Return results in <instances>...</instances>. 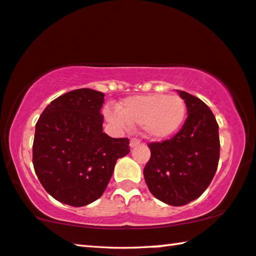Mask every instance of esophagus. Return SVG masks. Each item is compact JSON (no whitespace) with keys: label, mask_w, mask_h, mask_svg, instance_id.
Returning <instances> with one entry per match:
<instances>
[{"label":"esophagus","mask_w":256,"mask_h":256,"mask_svg":"<svg viewBox=\"0 0 256 256\" xmlns=\"http://www.w3.org/2000/svg\"><path fill=\"white\" fill-rule=\"evenodd\" d=\"M140 144V142L138 140H136V138H132L130 140V143H129V146H130V149H132V148H136V146H138Z\"/></svg>","instance_id":"esophagus-1"}]
</instances>
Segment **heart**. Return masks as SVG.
I'll list each match as a JSON object with an SVG mask.
<instances>
[{
  "instance_id": "1",
  "label": "heart",
  "mask_w": 256,
  "mask_h": 256,
  "mask_svg": "<svg viewBox=\"0 0 256 256\" xmlns=\"http://www.w3.org/2000/svg\"><path fill=\"white\" fill-rule=\"evenodd\" d=\"M186 114V102L180 96L164 94L132 96L121 102L119 112L105 110L110 122L119 127L142 126L144 134L152 140H164L176 134Z\"/></svg>"
}]
</instances>
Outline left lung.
<instances>
[{"mask_svg":"<svg viewBox=\"0 0 256 256\" xmlns=\"http://www.w3.org/2000/svg\"><path fill=\"white\" fill-rule=\"evenodd\" d=\"M187 106V120L178 134L162 143H150L151 158L144 180L156 198L180 206L203 194L220 160L218 124L201 99L179 90Z\"/></svg>","mask_w":256,"mask_h":256,"instance_id":"8db88e82","label":"left lung"}]
</instances>
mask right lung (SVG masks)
<instances>
[{"mask_svg":"<svg viewBox=\"0 0 256 256\" xmlns=\"http://www.w3.org/2000/svg\"><path fill=\"white\" fill-rule=\"evenodd\" d=\"M102 92L78 88L54 99L40 116L33 140V166L50 196L72 206L94 202L105 192L128 138L102 132Z\"/></svg>","mask_w":256,"mask_h":256,"instance_id":"add662e5","label":"right lung"}]
</instances>
